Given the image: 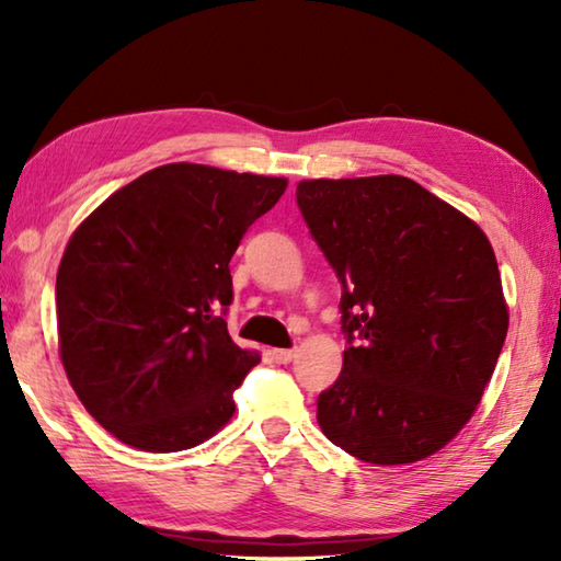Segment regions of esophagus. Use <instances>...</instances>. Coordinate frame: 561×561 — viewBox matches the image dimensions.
Returning a JSON list of instances; mask_svg holds the SVG:
<instances>
[{
	"instance_id": "esophagus-1",
	"label": "esophagus",
	"mask_w": 561,
	"mask_h": 561,
	"mask_svg": "<svg viewBox=\"0 0 561 561\" xmlns=\"http://www.w3.org/2000/svg\"><path fill=\"white\" fill-rule=\"evenodd\" d=\"M272 358L277 360V364H289V360L294 358V351L291 348H274Z\"/></svg>"
}]
</instances>
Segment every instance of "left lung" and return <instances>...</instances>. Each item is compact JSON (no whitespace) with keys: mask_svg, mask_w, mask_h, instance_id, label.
Listing matches in <instances>:
<instances>
[{"mask_svg":"<svg viewBox=\"0 0 561 561\" xmlns=\"http://www.w3.org/2000/svg\"><path fill=\"white\" fill-rule=\"evenodd\" d=\"M297 205L341 282L348 344L321 431L364 462L428 458L470 421L507 336L490 240L403 175L301 180Z\"/></svg>","mask_w":561,"mask_h":561,"instance_id":"8db88e82","label":"left lung"}]
</instances>
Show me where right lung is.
<instances>
[{
	"label": "right lung",
	"instance_id": "obj_1",
	"mask_svg": "<svg viewBox=\"0 0 561 561\" xmlns=\"http://www.w3.org/2000/svg\"><path fill=\"white\" fill-rule=\"evenodd\" d=\"M284 190V178L170 163L113 193L73 232L56 274L61 360L121 443L187 450L232 417V393L260 354L227 334L230 260Z\"/></svg>",
	"mask_w": 561,
	"mask_h": 561
}]
</instances>
